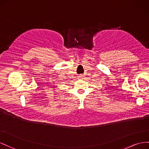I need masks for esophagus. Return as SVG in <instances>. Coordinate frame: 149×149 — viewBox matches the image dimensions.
<instances>
[{"label":"esophagus","mask_w":149,"mask_h":149,"mask_svg":"<svg viewBox=\"0 0 149 149\" xmlns=\"http://www.w3.org/2000/svg\"><path fill=\"white\" fill-rule=\"evenodd\" d=\"M80 76H81V77H82V75H80Z\"/></svg>","instance_id":"obj_1"}]
</instances>
